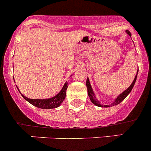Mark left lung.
<instances>
[{"instance_id":"left-lung-1","label":"left lung","mask_w":151,"mask_h":151,"mask_svg":"<svg viewBox=\"0 0 151 151\" xmlns=\"http://www.w3.org/2000/svg\"><path fill=\"white\" fill-rule=\"evenodd\" d=\"M126 32H127V34L128 35H130V37H131V34H130V32L128 31V30H126ZM138 71H139V68H138V70H137V73H136V76H135V78L134 80L133 81V82H132V84H130V87H128V88L127 89V90H124L123 93H122L121 94L119 95V96L116 97V99H115L114 101H113V103H111L110 104H109V105H107V104H100L99 101L98 100V99L96 98V95H95L94 92H93V88H92L91 87V84H90V80H89V78H87V81H86V86H87V93H88V96L89 97H90V101H92V103H93V104H95L96 106H97V107H113V106H115V105H117V104H119V103H121L122 101H123V100L124 99L127 97V96H128L129 93L131 92L132 89H133V86H134L135 83H136V78H137V75H138Z\"/></svg>"}]
</instances>
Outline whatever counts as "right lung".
Segmentation results:
<instances>
[{
  "instance_id": "add662e5",
  "label": "right lung",
  "mask_w": 151,
  "mask_h": 151,
  "mask_svg": "<svg viewBox=\"0 0 151 151\" xmlns=\"http://www.w3.org/2000/svg\"><path fill=\"white\" fill-rule=\"evenodd\" d=\"M14 81H15V80H14ZM67 87H68L67 83L65 82L64 85L63 86L62 89H61V91H60L58 94L55 95V96H53V97H52V98L45 99H29L27 98V97H26L25 96H24L23 94H21V92H19L21 94V96H22L23 98L25 100H27L29 103H30L31 104L34 105L35 107H38V108L47 109H47L56 108V107H59V106L62 104L63 101H64V99H65L66 91H67ZM17 88L19 90L18 87H17Z\"/></svg>"
}]
</instances>
